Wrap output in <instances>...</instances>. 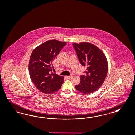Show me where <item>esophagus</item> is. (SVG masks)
Masks as SVG:
<instances>
[{
  "label": "esophagus",
  "instance_id": "esophagus-1",
  "mask_svg": "<svg viewBox=\"0 0 135 135\" xmlns=\"http://www.w3.org/2000/svg\"><path fill=\"white\" fill-rule=\"evenodd\" d=\"M72 75L69 76H66V77L67 79H70L71 78H72Z\"/></svg>",
  "mask_w": 135,
  "mask_h": 135
}]
</instances>
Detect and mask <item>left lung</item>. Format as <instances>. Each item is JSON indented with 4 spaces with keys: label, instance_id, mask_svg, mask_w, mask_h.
Listing matches in <instances>:
<instances>
[{
    "label": "left lung",
    "instance_id": "1",
    "mask_svg": "<svg viewBox=\"0 0 135 135\" xmlns=\"http://www.w3.org/2000/svg\"><path fill=\"white\" fill-rule=\"evenodd\" d=\"M79 62L86 67L85 75L80 76V83L75 88L83 94L97 91L104 83L108 72L106 57L98 47L92 43H73Z\"/></svg>",
    "mask_w": 135,
    "mask_h": 135
}]
</instances>
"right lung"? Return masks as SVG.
<instances>
[{
	"instance_id": "obj_1",
	"label": "right lung",
	"mask_w": 135,
	"mask_h": 135,
	"mask_svg": "<svg viewBox=\"0 0 135 135\" xmlns=\"http://www.w3.org/2000/svg\"><path fill=\"white\" fill-rule=\"evenodd\" d=\"M66 44V42L50 40L35 48L31 53L28 66L29 75L36 87L43 93H54L63 84V76L50 73L54 70L53 61Z\"/></svg>"
}]
</instances>
